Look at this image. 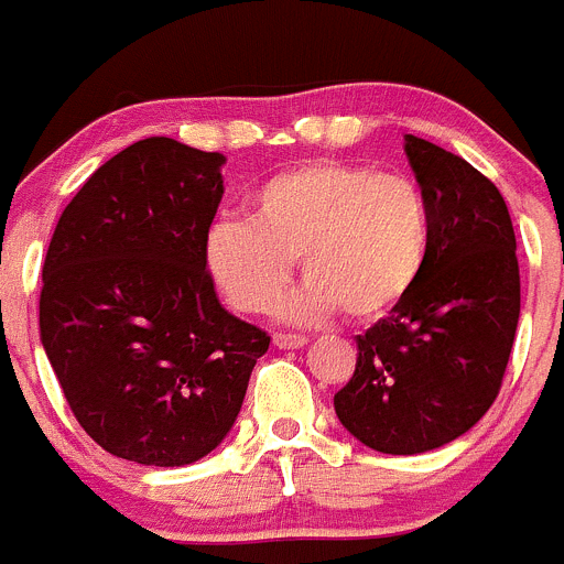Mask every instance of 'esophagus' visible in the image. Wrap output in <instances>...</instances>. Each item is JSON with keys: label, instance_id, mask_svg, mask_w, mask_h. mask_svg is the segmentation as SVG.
Returning <instances> with one entry per match:
<instances>
[{"label": "esophagus", "instance_id": "esophagus-1", "mask_svg": "<svg viewBox=\"0 0 564 564\" xmlns=\"http://www.w3.org/2000/svg\"><path fill=\"white\" fill-rule=\"evenodd\" d=\"M272 344H275L278 349H300L308 344V338L300 336V333H275V336H272Z\"/></svg>", "mask_w": 564, "mask_h": 564}]
</instances>
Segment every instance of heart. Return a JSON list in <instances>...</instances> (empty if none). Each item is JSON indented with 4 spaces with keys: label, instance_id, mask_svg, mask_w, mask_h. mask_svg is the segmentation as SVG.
Instances as JSON below:
<instances>
[{
    "label": "heart",
    "instance_id": "b5f03b06",
    "mask_svg": "<svg viewBox=\"0 0 564 564\" xmlns=\"http://www.w3.org/2000/svg\"><path fill=\"white\" fill-rule=\"evenodd\" d=\"M430 245L433 217L419 184L322 160L267 178L250 195L248 220L215 223L204 261L239 314L270 311L300 261L305 283L283 303V319L319 322L341 308L371 322L413 289Z\"/></svg>",
    "mask_w": 564,
    "mask_h": 564
}]
</instances>
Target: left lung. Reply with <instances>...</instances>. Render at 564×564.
<instances>
[{
  "label": "left lung",
  "mask_w": 564,
  "mask_h": 564,
  "mask_svg": "<svg viewBox=\"0 0 564 564\" xmlns=\"http://www.w3.org/2000/svg\"><path fill=\"white\" fill-rule=\"evenodd\" d=\"M433 217L419 281L358 336V364L333 397L349 435L382 455L438 449L499 397L521 314L516 231L490 178L460 156L404 134Z\"/></svg>",
  "instance_id": "8db88e82"
}]
</instances>
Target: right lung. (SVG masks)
I'll return each instance as SVG.
<instances>
[{"instance_id": "obj_1", "label": "right lung", "mask_w": 564, "mask_h": 564, "mask_svg": "<svg viewBox=\"0 0 564 564\" xmlns=\"http://www.w3.org/2000/svg\"><path fill=\"white\" fill-rule=\"evenodd\" d=\"M226 156L149 137L104 162L43 261L41 344L87 435L140 466H189L231 433L261 327L220 305L204 242Z\"/></svg>"}]
</instances>
